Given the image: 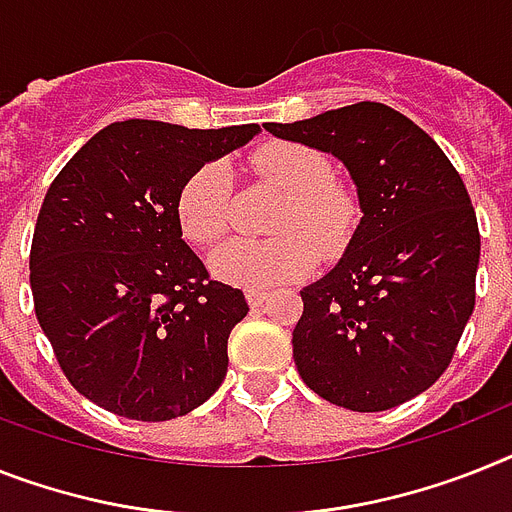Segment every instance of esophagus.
<instances>
[{
  "mask_svg": "<svg viewBox=\"0 0 512 512\" xmlns=\"http://www.w3.org/2000/svg\"><path fill=\"white\" fill-rule=\"evenodd\" d=\"M265 291L263 289H247L244 291V299H247V304L249 307H260V304L265 302Z\"/></svg>",
  "mask_w": 512,
  "mask_h": 512,
  "instance_id": "1",
  "label": "esophagus"
}]
</instances>
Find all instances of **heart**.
I'll return each mask as SVG.
<instances>
[{"label": "heart", "mask_w": 512, "mask_h": 512, "mask_svg": "<svg viewBox=\"0 0 512 512\" xmlns=\"http://www.w3.org/2000/svg\"><path fill=\"white\" fill-rule=\"evenodd\" d=\"M260 179L286 192L270 229V239H231L210 255L213 276L242 289H268L299 281L320 263L338 257L359 226V200L333 179L322 150L291 140H270L252 153ZM176 221L192 244L210 247L231 226L234 174L229 161L210 158L184 179L176 192Z\"/></svg>", "instance_id": "obj_1"}]
</instances>
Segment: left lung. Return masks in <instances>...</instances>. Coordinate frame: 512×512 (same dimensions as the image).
<instances>
[{"label":"left lung","mask_w":512,"mask_h":512,"mask_svg":"<svg viewBox=\"0 0 512 512\" xmlns=\"http://www.w3.org/2000/svg\"><path fill=\"white\" fill-rule=\"evenodd\" d=\"M265 130L341 158L364 213L341 263L302 291L299 375L351 411L411 401L448 369L476 304L482 236L461 174L385 103Z\"/></svg>","instance_id":"obj_1"}]
</instances>
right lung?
Wrapping results in <instances>:
<instances>
[{
  "instance_id": "add662e5",
  "label": "right lung",
  "mask_w": 512,
  "mask_h": 512,
  "mask_svg": "<svg viewBox=\"0 0 512 512\" xmlns=\"http://www.w3.org/2000/svg\"><path fill=\"white\" fill-rule=\"evenodd\" d=\"M257 132L114 122L51 182L30 244L33 307L64 377L101 409L166 422L226 377L249 307L187 247L174 203L190 171Z\"/></svg>"
}]
</instances>
